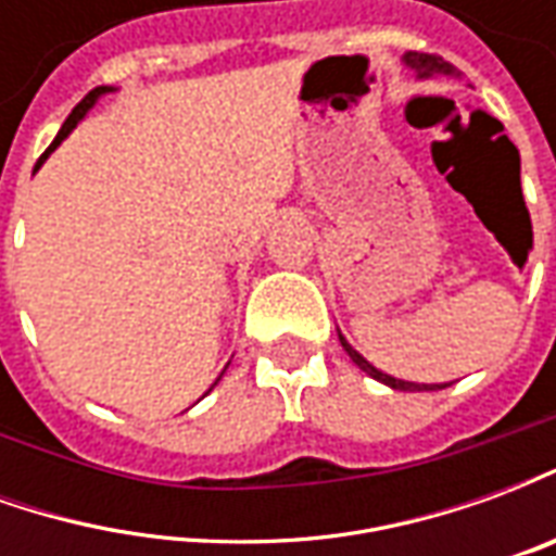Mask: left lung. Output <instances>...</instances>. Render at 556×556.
<instances>
[{"instance_id":"obj_1","label":"left lung","mask_w":556,"mask_h":556,"mask_svg":"<svg viewBox=\"0 0 556 556\" xmlns=\"http://www.w3.org/2000/svg\"><path fill=\"white\" fill-rule=\"evenodd\" d=\"M405 62H408V65L417 71L419 77H429V74H450V71H453V67H450V62H443V55H434V53H405ZM339 339H342V349L349 351V357L357 363V366H361L363 372L372 375L375 381H381V384L393 387V390H441V387H446V384H441V387H438V384H414V381H402V378L384 375L381 369H375L372 363L366 361L363 354H357V351L351 349L342 333H339Z\"/></svg>"}]
</instances>
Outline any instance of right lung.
Here are the masks:
<instances>
[{
	"mask_svg": "<svg viewBox=\"0 0 556 556\" xmlns=\"http://www.w3.org/2000/svg\"><path fill=\"white\" fill-rule=\"evenodd\" d=\"M106 91H113V89H106V86H98V89H91L89 94H86V98H83V101H79L77 106H74V113H71V115H67V118H65V125H62V130H59V137L53 139V146L47 148V151H43V154H41V160H38V166H41L43 160H47V154H50V151H53V148L59 146V142H62V139H65L67 134H71V130H74V127H77L79 118H83V115L89 113V106H91V103L98 101V98H101V94H106ZM38 166H35V169H38Z\"/></svg>",
	"mask_w": 556,
	"mask_h": 556,
	"instance_id": "right-lung-1",
	"label": "right lung"
}]
</instances>
